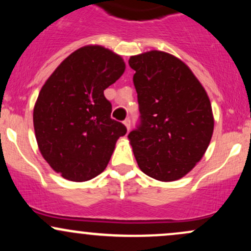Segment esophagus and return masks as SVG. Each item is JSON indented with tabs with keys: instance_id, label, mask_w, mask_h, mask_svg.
Masks as SVG:
<instances>
[{
	"instance_id": "esophagus-1",
	"label": "esophagus",
	"mask_w": 251,
	"mask_h": 251,
	"mask_svg": "<svg viewBox=\"0 0 251 251\" xmlns=\"http://www.w3.org/2000/svg\"><path fill=\"white\" fill-rule=\"evenodd\" d=\"M124 125L126 126L127 131H129V128H131V120H129V118H127L126 120H124Z\"/></svg>"
}]
</instances>
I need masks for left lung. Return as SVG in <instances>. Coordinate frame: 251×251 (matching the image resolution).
<instances>
[{"label": "left lung", "instance_id": "left-lung-1", "mask_svg": "<svg viewBox=\"0 0 251 251\" xmlns=\"http://www.w3.org/2000/svg\"><path fill=\"white\" fill-rule=\"evenodd\" d=\"M140 123L129 132L138 166L149 177L174 181L201 159L214 132L205 89L178 57L151 50L131 56Z\"/></svg>", "mask_w": 251, "mask_h": 251}]
</instances>
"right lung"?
<instances>
[{
    "instance_id": "1",
    "label": "right lung",
    "mask_w": 251,
    "mask_h": 251,
    "mask_svg": "<svg viewBox=\"0 0 251 251\" xmlns=\"http://www.w3.org/2000/svg\"><path fill=\"white\" fill-rule=\"evenodd\" d=\"M122 56L101 46L73 51L42 86L33 122L40 152L54 171L86 181L106 169L125 125L111 118L103 91L123 75Z\"/></svg>"
}]
</instances>
